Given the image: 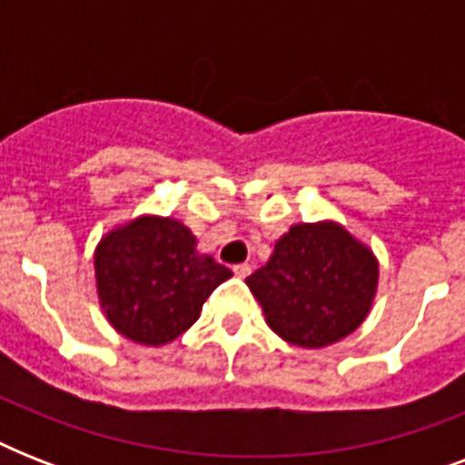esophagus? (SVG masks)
<instances>
[{
    "instance_id": "esophagus-1",
    "label": "esophagus",
    "mask_w": 465,
    "mask_h": 465,
    "mask_svg": "<svg viewBox=\"0 0 465 465\" xmlns=\"http://www.w3.org/2000/svg\"><path fill=\"white\" fill-rule=\"evenodd\" d=\"M233 275H236V277H248V275H251V265H248V262L233 265Z\"/></svg>"
}]
</instances>
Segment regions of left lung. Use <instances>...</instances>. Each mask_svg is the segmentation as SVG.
I'll return each instance as SVG.
<instances>
[{
  "instance_id": "obj_1",
  "label": "left lung",
  "mask_w": 465,
  "mask_h": 465,
  "mask_svg": "<svg viewBox=\"0 0 465 465\" xmlns=\"http://www.w3.org/2000/svg\"><path fill=\"white\" fill-rule=\"evenodd\" d=\"M246 284L284 342L318 350L364 323L379 287V261L338 222H302Z\"/></svg>"
}]
</instances>
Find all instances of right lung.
I'll return each mask as SVG.
<instances>
[{
    "mask_svg": "<svg viewBox=\"0 0 465 465\" xmlns=\"http://www.w3.org/2000/svg\"><path fill=\"white\" fill-rule=\"evenodd\" d=\"M94 270L108 323L149 347L168 345L188 331L214 287L232 277V270L200 253L188 226L159 214H140L105 233Z\"/></svg>",
    "mask_w": 465,
    "mask_h": 465,
    "instance_id": "add662e5",
    "label": "right lung"
}]
</instances>
